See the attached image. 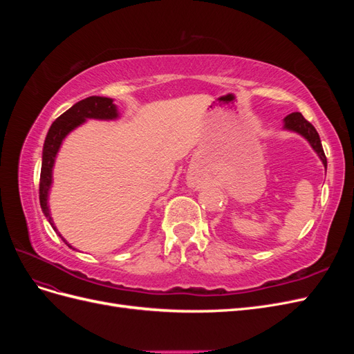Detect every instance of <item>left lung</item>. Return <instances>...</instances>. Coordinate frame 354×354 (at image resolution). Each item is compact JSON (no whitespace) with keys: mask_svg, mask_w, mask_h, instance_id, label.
<instances>
[{"mask_svg":"<svg viewBox=\"0 0 354 354\" xmlns=\"http://www.w3.org/2000/svg\"><path fill=\"white\" fill-rule=\"evenodd\" d=\"M283 130L303 136L310 143V146L313 147V151L317 153V156L320 158V160H322V164L326 169V156L324 152L322 142H320V137L316 131V128L308 121H306L301 113L294 112V113H289L288 116H285L283 118Z\"/></svg>","mask_w":354,"mask_h":354,"instance_id":"obj_1","label":"left lung"}]
</instances>
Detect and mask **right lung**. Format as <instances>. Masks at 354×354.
Wrapping results in <instances>:
<instances>
[{
	"mask_svg": "<svg viewBox=\"0 0 354 354\" xmlns=\"http://www.w3.org/2000/svg\"><path fill=\"white\" fill-rule=\"evenodd\" d=\"M120 118L118 106L113 103V99L100 97V95H91V97L84 99L78 103H75L71 109L65 113H62L57 120L51 124L47 133L44 147H42V164H41V177H39V203L41 209L44 212L51 227L62 238L69 248L71 243L62 236L59 230L55 226V221L51 218L50 208H48V194L53 185V168H55L56 156L60 151V146L65 140L66 136L73 131L75 128L82 125L87 120H100V121H112ZM75 250V248H72Z\"/></svg>",
	"mask_w": 354,
	"mask_h": 354,
	"instance_id": "right-lung-1",
	"label": "right lung"
}]
</instances>
